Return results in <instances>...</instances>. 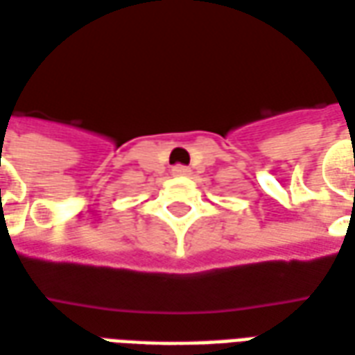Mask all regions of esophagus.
<instances>
[{
	"label": "esophagus",
	"mask_w": 355,
	"mask_h": 355,
	"mask_svg": "<svg viewBox=\"0 0 355 355\" xmlns=\"http://www.w3.org/2000/svg\"><path fill=\"white\" fill-rule=\"evenodd\" d=\"M173 175H177V177H180V175H190V169L184 167V165H175L173 167Z\"/></svg>",
	"instance_id": "esophagus-1"
}]
</instances>
